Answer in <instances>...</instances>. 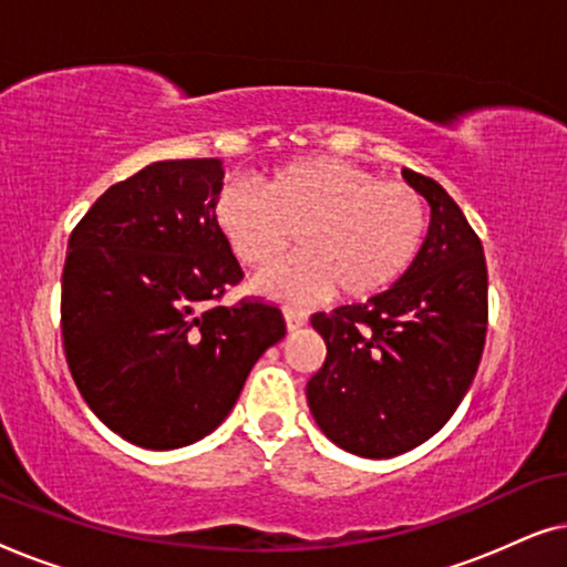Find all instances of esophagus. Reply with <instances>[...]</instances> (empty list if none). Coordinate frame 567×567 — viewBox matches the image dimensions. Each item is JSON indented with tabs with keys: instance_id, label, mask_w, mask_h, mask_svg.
I'll use <instances>...</instances> for the list:
<instances>
[{
	"instance_id": "esophagus-1",
	"label": "esophagus",
	"mask_w": 567,
	"mask_h": 567,
	"mask_svg": "<svg viewBox=\"0 0 567 567\" xmlns=\"http://www.w3.org/2000/svg\"><path fill=\"white\" fill-rule=\"evenodd\" d=\"M284 317H286V328H289V330H297L307 322L305 312H297V309H289V307L284 309Z\"/></svg>"
}]
</instances>
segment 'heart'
Segmentation results:
<instances>
[{
  "mask_svg": "<svg viewBox=\"0 0 567 567\" xmlns=\"http://www.w3.org/2000/svg\"><path fill=\"white\" fill-rule=\"evenodd\" d=\"M214 224L247 268H268L293 235L305 255L260 278L281 297L361 301L400 281L421 258L431 208L413 185L384 183L336 157L293 159L266 177L262 190L227 183L212 206Z\"/></svg>",
  "mask_w": 567,
  "mask_h": 567,
  "instance_id": "obj_1",
  "label": "heart"
}]
</instances>
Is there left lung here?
Listing matches in <instances>:
<instances>
[{
    "label": "left lung",
    "instance_id": "8db88e82",
    "mask_svg": "<svg viewBox=\"0 0 567 567\" xmlns=\"http://www.w3.org/2000/svg\"><path fill=\"white\" fill-rule=\"evenodd\" d=\"M402 175L431 204L421 258L367 305L312 315L328 355L307 384L309 410L332 444L369 460L410 452L444 429L487 332L483 243L436 181Z\"/></svg>",
    "mask_w": 567,
    "mask_h": 567
}]
</instances>
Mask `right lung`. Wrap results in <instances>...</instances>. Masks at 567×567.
I'll return each instance as SVG.
<instances>
[{
	"label": "right lung",
	"instance_id": "obj_1",
	"mask_svg": "<svg viewBox=\"0 0 567 567\" xmlns=\"http://www.w3.org/2000/svg\"><path fill=\"white\" fill-rule=\"evenodd\" d=\"M219 159H167L100 196L69 237L61 338L92 413L144 449L219 425L255 361L286 336L262 299L216 305L243 268L214 224Z\"/></svg>",
	"mask_w": 567,
	"mask_h": 567
}]
</instances>
